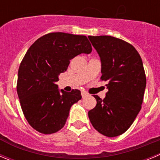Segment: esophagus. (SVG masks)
<instances>
[{
  "mask_svg": "<svg viewBox=\"0 0 160 160\" xmlns=\"http://www.w3.org/2000/svg\"><path fill=\"white\" fill-rule=\"evenodd\" d=\"M86 96H88L87 92L82 91V98H85V97H86Z\"/></svg>",
  "mask_w": 160,
  "mask_h": 160,
  "instance_id": "esophagus-1",
  "label": "esophagus"
}]
</instances>
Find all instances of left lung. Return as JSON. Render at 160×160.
<instances>
[{"mask_svg":"<svg viewBox=\"0 0 160 160\" xmlns=\"http://www.w3.org/2000/svg\"><path fill=\"white\" fill-rule=\"evenodd\" d=\"M100 57L105 98L93 95L96 106L88 112L93 128L108 137L123 134L141 109L146 76L141 57L136 48L109 36H88Z\"/></svg>","mask_w":160,"mask_h":160,"instance_id":"1","label":"left lung"}]
</instances>
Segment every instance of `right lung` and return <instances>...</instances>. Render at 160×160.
I'll list each match as a JSON object with an SVG mask.
<instances>
[{
	"instance_id": "right-lung-1",
	"label": "right lung",
	"mask_w": 160,
	"mask_h": 160,
	"mask_svg": "<svg viewBox=\"0 0 160 160\" xmlns=\"http://www.w3.org/2000/svg\"><path fill=\"white\" fill-rule=\"evenodd\" d=\"M91 51L86 36L63 32L45 35L28 50L19 67L17 90L24 117L36 131L51 134L63 128L82 95L78 90H58L55 82L70 59Z\"/></svg>"
}]
</instances>
